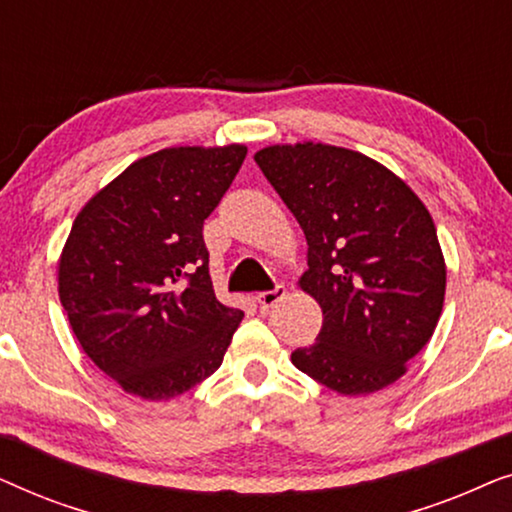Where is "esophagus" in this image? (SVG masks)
Instances as JSON below:
<instances>
[{
	"label": "esophagus",
	"instance_id": "34e87169",
	"mask_svg": "<svg viewBox=\"0 0 512 512\" xmlns=\"http://www.w3.org/2000/svg\"><path fill=\"white\" fill-rule=\"evenodd\" d=\"M286 296V286H282V284H277L275 289L272 291H263V293H258L256 296V300H258V305H261V310H270V307H275L279 300H282Z\"/></svg>",
	"mask_w": 512,
	"mask_h": 512
}]
</instances>
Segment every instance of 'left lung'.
Returning <instances> with one entry per match:
<instances>
[{"mask_svg":"<svg viewBox=\"0 0 512 512\" xmlns=\"http://www.w3.org/2000/svg\"><path fill=\"white\" fill-rule=\"evenodd\" d=\"M254 160L303 228L300 286L324 312L293 366L345 396L389 387L443 312L447 272L429 209L387 167L340 146L277 144Z\"/></svg>","mask_w":512,"mask_h":512,"instance_id":"left-lung-1","label":"left lung"}]
</instances>
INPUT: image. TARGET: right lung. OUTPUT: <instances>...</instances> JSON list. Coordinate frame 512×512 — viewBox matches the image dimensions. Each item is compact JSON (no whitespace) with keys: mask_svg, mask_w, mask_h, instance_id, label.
I'll list each match as a JSON object with an SVG mask.
<instances>
[{"mask_svg":"<svg viewBox=\"0 0 512 512\" xmlns=\"http://www.w3.org/2000/svg\"><path fill=\"white\" fill-rule=\"evenodd\" d=\"M244 156L240 144L151 153L76 216L60 303L83 352L128 394L167 401L221 366L244 312L214 296L202 226Z\"/></svg>","mask_w":512,"mask_h":512,"instance_id":"1","label":"right lung"}]
</instances>
